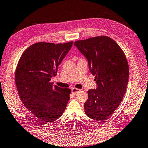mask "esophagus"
<instances>
[{
    "instance_id": "esophagus-1",
    "label": "esophagus",
    "mask_w": 148,
    "mask_h": 148,
    "mask_svg": "<svg viewBox=\"0 0 148 148\" xmlns=\"http://www.w3.org/2000/svg\"><path fill=\"white\" fill-rule=\"evenodd\" d=\"M79 91H80V90L78 89V88H71V92L74 95H77V93Z\"/></svg>"
}]
</instances>
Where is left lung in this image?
Instances as JSON below:
<instances>
[{
    "instance_id": "obj_1",
    "label": "left lung",
    "mask_w": 148,
    "mask_h": 148,
    "mask_svg": "<svg viewBox=\"0 0 148 148\" xmlns=\"http://www.w3.org/2000/svg\"><path fill=\"white\" fill-rule=\"evenodd\" d=\"M74 45L87 58L97 83L96 89L87 91L85 113L94 120L103 122L114 113L124 97L129 79L126 57L114 40L106 36L79 40Z\"/></svg>"
}]
</instances>
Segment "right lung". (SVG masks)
I'll return each mask as SVG.
<instances>
[{
    "instance_id": "add662e5",
    "label": "right lung",
    "mask_w": 148,
    "mask_h": 148,
    "mask_svg": "<svg viewBox=\"0 0 148 148\" xmlns=\"http://www.w3.org/2000/svg\"><path fill=\"white\" fill-rule=\"evenodd\" d=\"M35 43L21 56L15 71V83L22 102L44 124L58 119L70 100L71 90L51 83L58 65L73 45Z\"/></svg>"
}]
</instances>
